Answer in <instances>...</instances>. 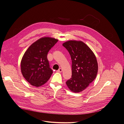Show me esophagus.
<instances>
[{
    "label": "esophagus",
    "mask_w": 124,
    "mask_h": 124,
    "mask_svg": "<svg viewBox=\"0 0 124 124\" xmlns=\"http://www.w3.org/2000/svg\"><path fill=\"white\" fill-rule=\"evenodd\" d=\"M57 72H58V73H61V72H62V69H59L57 71Z\"/></svg>",
    "instance_id": "1"
}]
</instances>
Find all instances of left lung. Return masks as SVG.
<instances>
[{
    "mask_svg": "<svg viewBox=\"0 0 124 124\" xmlns=\"http://www.w3.org/2000/svg\"><path fill=\"white\" fill-rule=\"evenodd\" d=\"M72 60V77L66 82L69 89L75 93L85 89L96 78L98 64L96 57L83 42L69 40L63 44Z\"/></svg>",
    "mask_w": 124,
    "mask_h": 124,
    "instance_id": "8db88e82",
    "label": "left lung"
}]
</instances>
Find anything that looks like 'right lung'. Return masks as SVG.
<instances>
[{"label":"right lung","instance_id":"right-lung-1","mask_svg":"<svg viewBox=\"0 0 124 124\" xmlns=\"http://www.w3.org/2000/svg\"><path fill=\"white\" fill-rule=\"evenodd\" d=\"M58 40L44 37L33 43L22 57L21 71L25 79L32 85L40 86L46 82L53 71L50 68L47 55Z\"/></svg>","mask_w":124,"mask_h":124}]
</instances>
